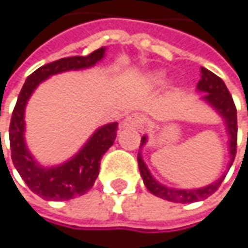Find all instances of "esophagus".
<instances>
[{"label": "esophagus", "mask_w": 248, "mask_h": 248, "mask_svg": "<svg viewBox=\"0 0 248 248\" xmlns=\"http://www.w3.org/2000/svg\"><path fill=\"white\" fill-rule=\"evenodd\" d=\"M143 124V118L139 113H132L129 116H126L124 122L121 124L122 129H130V127H140Z\"/></svg>", "instance_id": "esophagus-1"}]
</instances>
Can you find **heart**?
Wrapping results in <instances>:
<instances>
[{
	"instance_id": "heart-1",
	"label": "heart",
	"mask_w": 248,
	"mask_h": 248,
	"mask_svg": "<svg viewBox=\"0 0 248 248\" xmlns=\"http://www.w3.org/2000/svg\"><path fill=\"white\" fill-rule=\"evenodd\" d=\"M149 81H150L152 84H158V82L161 81V76L157 74V73H155V74H152V76L149 77Z\"/></svg>"
}]
</instances>
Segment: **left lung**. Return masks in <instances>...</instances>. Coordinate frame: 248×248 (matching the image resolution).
I'll return each instance as SVG.
<instances>
[{
	"instance_id": "8db88e82",
	"label": "left lung",
	"mask_w": 248,
	"mask_h": 248,
	"mask_svg": "<svg viewBox=\"0 0 248 248\" xmlns=\"http://www.w3.org/2000/svg\"><path fill=\"white\" fill-rule=\"evenodd\" d=\"M198 93H202L201 99L211 105L213 109L217 112V115L223 119L226 126V132L229 136V155L230 160L227 163V170L232 167L236 155V147H237V110L234 107L233 98L229 94V90L225 85L222 78H219L216 74H213L205 67H201V80L197 85ZM147 143V135H144L140 141V147H143ZM139 170L140 175L143 178V182L146 188L155 195V197L166 199L170 202L175 203H192L198 201H203L212 194L216 192V189L220 186L222 181L225 180L226 172L222 174L216 181H213L209 185L201 186V188H194V189H181V188H171L161 182H158L147 168L141 152L138 154Z\"/></svg>"
}]
</instances>
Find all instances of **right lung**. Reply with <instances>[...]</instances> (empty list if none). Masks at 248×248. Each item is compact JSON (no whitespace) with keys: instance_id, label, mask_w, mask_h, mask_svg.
Instances as JSON below:
<instances>
[{"instance_id":"add662e5","label":"right lung","mask_w":248,"mask_h":248,"mask_svg":"<svg viewBox=\"0 0 248 248\" xmlns=\"http://www.w3.org/2000/svg\"><path fill=\"white\" fill-rule=\"evenodd\" d=\"M107 47L88 56H74L39 67L23 84L9 124V144L12 163L32 192L46 201H67L87 194L99 174L102 155L116 139L118 122L98 127L85 144L67 161L57 166H42L29 152L25 141V108L33 91L51 76L94 67L105 57ZM1 135V133H0Z\"/></svg>"}]
</instances>
